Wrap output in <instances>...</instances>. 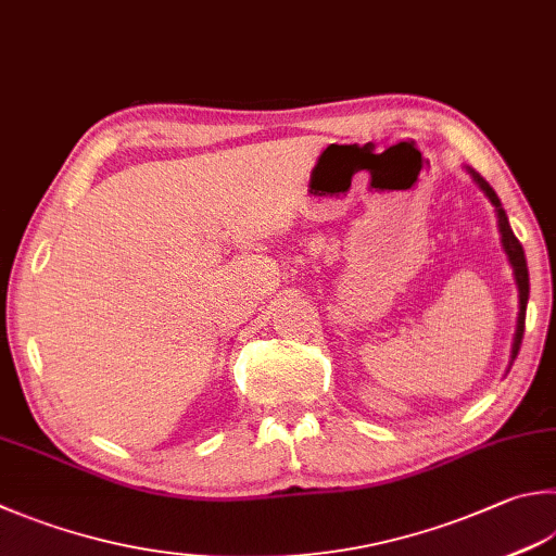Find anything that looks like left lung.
<instances>
[{"instance_id": "8db88e82", "label": "left lung", "mask_w": 556, "mask_h": 556, "mask_svg": "<svg viewBox=\"0 0 556 556\" xmlns=\"http://www.w3.org/2000/svg\"><path fill=\"white\" fill-rule=\"evenodd\" d=\"M467 172L472 174L475 184L484 191V195L491 201V205L496 207V217H498V232H501V244H504L506 249V256L510 261L513 266V276H516V286H518V300H520V309H518V324H516V337H513V349H510V363L516 361V355L520 351V343H522V331H526V307H528V295H530V278H528V264H526V251H522L520 242L516 239V235H513V229L508 225V217H506V211L501 207V201L494 188H491L481 176L469 169Z\"/></svg>"}]
</instances>
